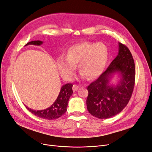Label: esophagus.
I'll return each mask as SVG.
<instances>
[{
	"mask_svg": "<svg viewBox=\"0 0 152 152\" xmlns=\"http://www.w3.org/2000/svg\"><path fill=\"white\" fill-rule=\"evenodd\" d=\"M79 89V86L77 85H73V86H72V89H73V91H77V89Z\"/></svg>",
	"mask_w": 152,
	"mask_h": 152,
	"instance_id": "34e87169",
	"label": "esophagus"
}]
</instances>
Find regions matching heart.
Wrapping results in <instances>:
<instances>
[{
  "label": "heart",
  "mask_w": 152,
  "mask_h": 152,
  "mask_svg": "<svg viewBox=\"0 0 152 152\" xmlns=\"http://www.w3.org/2000/svg\"><path fill=\"white\" fill-rule=\"evenodd\" d=\"M109 50L102 42H83L71 46L64 56L58 58L56 65L66 80L71 78L77 64L81 77L93 79L102 73L107 64Z\"/></svg>",
  "instance_id": "1"
}]
</instances>
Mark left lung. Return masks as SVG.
Returning a JSON list of instances; mask_svg holds the SVG:
<instances>
[{"label":"left lung","mask_w":152,"mask_h":152,"mask_svg":"<svg viewBox=\"0 0 152 152\" xmlns=\"http://www.w3.org/2000/svg\"><path fill=\"white\" fill-rule=\"evenodd\" d=\"M115 75L119 79L113 84L111 80ZM135 77L132 55L126 46L118 43L117 56L97 80L88 86L89 113L99 118H108L120 113L132 96Z\"/></svg>","instance_id":"1"}]
</instances>
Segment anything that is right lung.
Segmentation results:
<instances>
[{
    "instance_id": "add662e5",
    "label": "right lung",
    "mask_w": 152,
    "mask_h": 152,
    "mask_svg": "<svg viewBox=\"0 0 152 152\" xmlns=\"http://www.w3.org/2000/svg\"><path fill=\"white\" fill-rule=\"evenodd\" d=\"M43 43V42L42 41L39 40L31 41L27 43L25 46H27L29 45L39 46ZM72 86L73 85L71 83H68L63 85L61 88L60 94H59L58 97L56 98V101L50 107L47 109L35 110L28 107L27 105H25V107L31 113L34 114L37 117L48 120L56 119V118H58L63 115L66 112L69 99L71 96L72 94Z\"/></svg>"
}]
</instances>
